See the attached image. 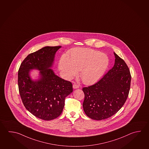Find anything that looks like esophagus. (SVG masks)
Instances as JSON below:
<instances>
[{
    "instance_id": "esophagus-1",
    "label": "esophagus",
    "mask_w": 149,
    "mask_h": 149,
    "mask_svg": "<svg viewBox=\"0 0 149 149\" xmlns=\"http://www.w3.org/2000/svg\"><path fill=\"white\" fill-rule=\"evenodd\" d=\"M73 88L74 89H78L79 88V86L78 85H77V84H73Z\"/></svg>"
}]
</instances>
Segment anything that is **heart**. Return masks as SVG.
I'll list each match as a JSON object with an SVG mask.
<instances>
[{
  "label": "heart",
  "mask_w": 149,
  "mask_h": 149,
  "mask_svg": "<svg viewBox=\"0 0 149 149\" xmlns=\"http://www.w3.org/2000/svg\"><path fill=\"white\" fill-rule=\"evenodd\" d=\"M110 64L108 56L89 48H76L67 58L63 56L58 63V69L63 77L70 79L80 71V77L86 84H92L99 80Z\"/></svg>",
  "instance_id": "b5f03b06"
}]
</instances>
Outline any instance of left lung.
Segmentation results:
<instances>
[{
	"label": "left lung",
	"mask_w": 149,
	"mask_h": 149,
	"mask_svg": "<svg viewBox=\"0 0 149 149\" xmlns=\"http://www.w3.org/2000/svg\"><path fill=\"white\" fill-rule=\"evenodd\" d=\"M114 65L95 84L84 87L83 108L91 119L102 120L116 113L124 105L130 91L131 77L125 61L114 52Z\"/></svg>",
	"instance_id": "1"
}]
</instances>
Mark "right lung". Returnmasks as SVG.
I'll list each match as a JSON object with an SVG mask.
<instances>
[{
    "instance_id": "add662e5",
    "label": "right lung",
    "mask_w": 149,
    "mask_h": 149,
    "mask_svg": "<svg viewBox=\"0 0 149 149\" xmlns=\"http://www.w3.org/2000/svg\"><path fill=\"white\" fill-rule=\"evenodd\" d=\"M61 46H46L30 54L22 61L18 74L22 101L27 110L39 119L52 120L62 113L66 97L73 91L72 84L57 76L51 69L56 52ZM38 71L33 79L30 72Z\"/></svg>"
}]
</instances>
